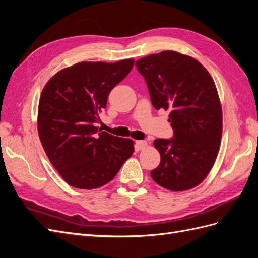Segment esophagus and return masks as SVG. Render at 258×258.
Segmentation results:
<instances>
[{"label":"esophagus","mask_w":258,"mask_h":258,"mask_svg":"<svg viewBox=\"0 0 258 258\" xmlns=\"http://www.w3.org/2000/svg\"><path fill=\"white\" fill-rule=\"evenodd\" d=\"M147 146V142L146 141H137L136 143V148L138 151H142Z\"/></svg>","instance_id":"34e87169"}]
</instances>
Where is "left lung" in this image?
<instances>
[{"label":"left lung","instance_id":"8db88e82","mask_svg":"<svg viewBox=\"0 0 258 258\" xmlns=\"http://www.w3.org/2000/svg\"><path fill=\"white\" fill-rule=\"evenodd\" d=\"M137 70L156 110L171 111L173 138L157 139L154 181L173 191L199 185L212 169L222 138V107L212 77L200 62L166 50L139 59Z\"/></svg>","mask_w":258,"mask_h":258}]
</instances>
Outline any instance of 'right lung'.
<instances>
[{
	"instance_id": "add662e5",
	"label": "right lung",
	"mask_w": 258,
	"mask_h": 258,
	"mask_svg": "<svg viewBox=\"0 0 258 258\" xmlns=\"http://www.w3.org/2000/svg\"><path fill=\"white\" fill-rule=\"evenodd\" d=\"M134 63V59L80 62L61 70L45 85L38 104V136L69 185L81 189L105 185L135 152L132 140L96 127L111 90Z\"/></svg>"
}]
</instances>
